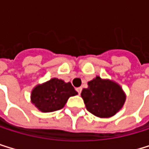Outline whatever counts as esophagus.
Returning a JSON list of instances; mask_svg holds the SVG:
<instances>
[{
	"label": "esophagus",
	"instance_id": "obj_1",
	"mask_svg": "<svg viewBox=\"0 0 149 149\" xmlns=\"http://www.w3.org/2000/svg\"><path fill=\"white\" fill-rule=\"evenodd\" d=\"M76 90H77L78 94H79V95H80V94H81V91H82V88H78Z\"/></svg>",
	"mask_w": 149,
	"mask_h": 149
}]
</instances>
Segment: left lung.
Instances as JSON below:
<instances>
[{
  "label": "left lung",
  "instance_id": "left-lung-1",
  "mask_svg": "<svg viewBox=\"0 0 149 149\" xmlns=\"http://www.w3.org/2000/svg\"><path fill=\"white\" fill-rule=\"evenodd\" d=\"M88 84V88L82 90L81 96L89 113L101 118L111 117L123 107L125 95L119 85L99 77Z\"/></svg>",
  "mask_w": 149,
  "mask_h": 149
}]
</instances>
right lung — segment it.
I'll return each mask as SVG.
<instances>
[{
	"label": "right lung",
	"mask_w": 149,
	"mask_h": 149,
	"mask_svg": "<svg viewBox=\"0 0 149 149\" xmlns=\"http://www.w3.org/2000/svg\"><path fill=\"white\" fill-rule=\"evenodd\" d=\"M77 94L71 83L54 78L36 87L32 91L31 99L40 111L50 113L61 109L69 97Z\"/></svg>",
	"instance_id": "obj_1"
}]
</instances>
